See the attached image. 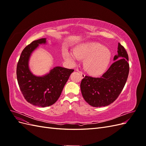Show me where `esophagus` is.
<instances>
[{"mask_svg":"<svg viewBox=\"0 0 146 146\" xmlns=\"http://www.w3.org/2000/svg\"><path fill=\"white\" fill-rule=\"evenodd\" d=\"M77 71L81 74V76H82V77L83 78L85 76V73H84V72H82V71H81V70H77Z\"/></svg>","mask_w":146,"mask_h":146,"instance_id":"1","label":"esophagus"}]
</instances>
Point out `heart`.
Segmentation results:
<instances>
[{"instance_id":"heart-1","label":"heart","mask_w":146,"mask_h":146,"mask_svg":"<svg viewBox=\"0 0 146 146\" xmlns=\"http://www.w3.org/2000/svg\"><path fill=\"white\" fill-rule=\"evenodd\" d=\"M75 52L65 50V59L72 64L76 63L79 58L85 59L84 67L90 74L98 76L108 67L111 60V52L107 47L98 42H87L76 47Z\"/></svg>"}]
</instances>
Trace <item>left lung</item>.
Instances as JSON below:
<instances>
[{
  "instance_id": "obj_1",
  "label": "left lung",
  "mask_w": 146,
  "mask_h": 146,
  "mask_svg": "<svg viewBox=\"0 0 146 146\" xmlns=\"http://www.w3.org/2000/svg\"><path fill=\"white\" fill-rule=\"evenodd\" d=\"M118 55L108 69L100 77L85 76L80 88L84 99L94 107L112 104L121 94L129 73V56L125 48L118 43Z\"/></svg>"
}]
</instances>
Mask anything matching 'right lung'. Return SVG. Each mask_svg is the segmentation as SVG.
<instances>
[{
	"mask_svg": "<svg viewBox=\"0 0 146 146\" xmlns=\"http://www.w3.org/2000/svg\"><path fill=\"white\" fill-rule=\"evenodd\" d=\"M46 38L33 41L22 52L17 64L16 76L22 94L29 103L41 107L55 104L74 69L54 68L43 77L35 76L29 68V59L39 44L46 43Z\"/></svg>",
	"mask_w": 146,
	"mask_h": 146,
	"instance_id": "obj_1",
	"label": "right lung"
}]
</instances>
